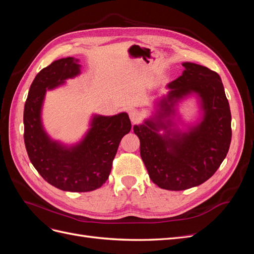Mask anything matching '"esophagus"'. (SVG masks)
<instances>
[{"label":"esophagus","instance_id":"obj_1","mask_svg":"<svg viewBox=\"0 0 254 254\" xmlns=\"http://www.w3.org/2000/svg\"><path fill=\"white\" fill-rule=\"evenodd\" d=\"M129 118H130V121H131L132 123H136L137 121H140L141 119V113L137 111V110H130L129 111Z\"/></svg>","mask_w":254,"mask_h":254}]
</instances>
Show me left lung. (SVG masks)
<instances>
[{"instance_id": "left-lung-1", "label": "left lung", "mask_w": 254, "mask_h": 254, "mask_svg": "<svg viewBox=\"0 0 254 254\" xmlns=\"http://www.w3.org/2000/svg\"><path fill=\"white\" fill-rule=\"evenodd\" d=\"M182 65V75L167 84L170 91L153 117L133 126L149 178L168 190H188L211 178L225 160L232 136L231 111L220 76L200 64ZM190 94L198 96L203 117L181 132L172 121L174 107Z\"/></svg>"}]
</instances>
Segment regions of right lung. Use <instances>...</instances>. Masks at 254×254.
Instances as JSON below:
<instances>
[{"instance_id":"right-lung-1","label":"right lung","mask_w":254,"mask_h":254,"mask_svg":"<svg viewBox=\"0 0 254 254\" xmlns=\"http://www.w3.org/2000/svg\"><path fill=\"white\" fill-rule=\"evenodd\" d=\"M79 60H55L37 74L24 106V143L28 158L42 178L59 190L91 191L108 179L122 137L131 129L126 112L112 117L94 115L90 129L77 144L52 140L42 125L41 111L47 91L80 74Z\"/></svg>"}]
</instances>
